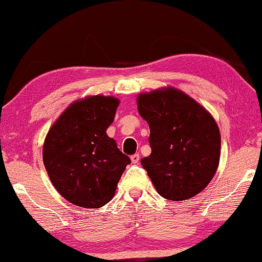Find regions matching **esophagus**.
<instances>
[{
	"label": "esophagus",
	"mask_w": 262,
	"mask_h": 262,
	"mask_svg": "<svg viewBox=\"0 0 262 262\" xmlns=\"http://www.w3.org/2000/svg\"><path fill=\"white\" fill-rule=\"evenodd\" d=\"M130 160H132V162L133 163H138L140 161V156H139V154H135V155H132L130 156Z\"/></svg>",
	"instance_id": "34e87169"
}]
</instances>
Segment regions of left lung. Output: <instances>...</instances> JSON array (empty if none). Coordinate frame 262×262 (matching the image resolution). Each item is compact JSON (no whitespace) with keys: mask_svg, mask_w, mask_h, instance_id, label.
<instances>
[{"mask_svg":"<svg viewBox=\"0 0 262 262\" xmlns=\"http://www.w3.org/2000/svg\"><path fill=\"white\" fill-rule=\"evenodd\" d=\"M150 127L151 154L141 159L157 193L173 201L203 191L219 168L221 134L211 113L172 86L138 95Z\"/></svg>","mask_w":262,"mask_h":262,"instance_id":"8db88e82","label":"left lung"}]
</instances>
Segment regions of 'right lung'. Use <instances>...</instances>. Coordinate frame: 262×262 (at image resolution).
<instances>
[{"label": "right lung", "mask_w": 262, "mask_h": 262, "mask_svg": "<svg viewBox=\"0 0 262 262\" xmlns=\"http://www.w3.org/2000/svg\"><path fill=\"white\" fill-rule=\"evenodd\" d=\"M119 105L113 96L74 101L56 119L42 146L43 165L56 190L80 207H102L130 159L106 134Z\"/></svg>", "instance_id": "add662e5"}]
</instances>
